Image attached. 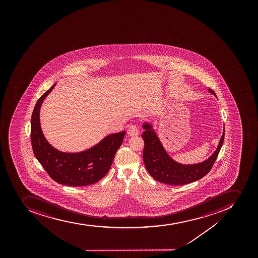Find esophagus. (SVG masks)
Segmentation results:
<instances>
[{
    "instance_id": "34e87169",
    "label": "esophagus",
    "mask_w": 258,
    "mask_h": 258,
    "mask_svg": "<svg viewBox=\"0 0 258 258\" xmlns=\"http://www.w3.org/2000/svg\"><path fill=\"white\" fill-rule=\"evenodd\" d=\"M139 127L137 124H131L128 128V134L130 136H137L139 135Z\"/></svg>"
}]
</instances>
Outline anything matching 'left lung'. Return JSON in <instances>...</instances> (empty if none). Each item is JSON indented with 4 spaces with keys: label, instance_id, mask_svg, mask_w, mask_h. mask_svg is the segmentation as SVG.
Wrapping results in <instances>:
<instances>
[{
    "label": "left lung",
    "instance_id": "left-lung-1",
    "mask_svg": "<svg viewBox=\"0 0 258 258\" xmlns=\"http://www.w3.org/2000/svg\"><path fill=\"white\" fill-rule=\"evenodd\" d=\"M209 91L215 96L212 89L210 88ZM143 127L144 131L141 136L144 141L143 158L145 167L153 179L167 185H185L207 175L224 144V130L218 148L209 159L198 164H180L169 157L155 132L152 130V126L145 123Z\"/></svg>",
    "mask_w": 258,
    "mask_h": 258
}]
</instances>
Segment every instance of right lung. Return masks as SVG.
Instances as JSON below:
<instances>
[{
	"mask_svg": "<svg viewBox=\"0 0 258 258\" xmlns=\"http://www.w3.org/2000/svg\"><path fill=\"white\" fill-rule=\"evenodd\" d=\"M43 94L34 106L31 117L30 138L33 152L48 176L56 182L70 186H85L97 182L108 173L125 131L108 135L97 145L78 153H62L48 144L39 123L42 102L53 89Z\"/></svg>",
	"mask_w": 258,
	"mask_h": 258,
	"instance_id": "right-lung-1",
	"label": "right lung"
}]
</instances>
